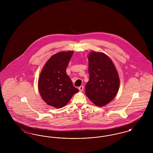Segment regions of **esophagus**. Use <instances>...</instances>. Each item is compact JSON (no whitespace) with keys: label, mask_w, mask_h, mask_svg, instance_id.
<instances>
[{"label":"esophagus","mask_w":153,"mask_h":153,"mask_svg":"<svg viewBox=\"0 0 153 153\" xmlns=\"http://www.w3.org/2000/svg\"><path fill=\"white\" fill-rule=\"evenodd\" d=\"M79 89L80 91H82L83 89H84V87L83 86H80V87H79Z\"/></svg>","instance_id":"1"}]
</instances>
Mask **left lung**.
I'll use <instances>...</instances> for the list:
<instances>
[{"mask_svg":"<svg viewBox=\"0 0 153 153\" xmlns=\"http://www.w3.org/2000/svg\"><path fill=\"white\" fill-rule=\"evenodd\" d=\"M89 80L85 94L95 105L102 107L112 101L119 88V74L113 62L106 54L92 51L88 54Z\"/></svg>","mask_w":153,"mask_h":153,"instance_id":"8db88e82","label":"left lung"}]
</instances>
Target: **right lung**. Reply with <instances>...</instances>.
<instances>
[{
  "mask_svg": "<svg viewBox=\"0 0 153 153\" xmlns=\"http://www.w3.org/2000/svg\"><path fill=\"white\" fill-rule=\"evenodd\" d=\"M73 51H61L46 62L38 79V90L44 102L55 108L64 107L79 92L66 73Z\"/></svg>",
  "mask_w": 153,
  "mask_h": 153,
  "instance_id": "obj_1",
  "label": "right lung"
}]
</instances>
